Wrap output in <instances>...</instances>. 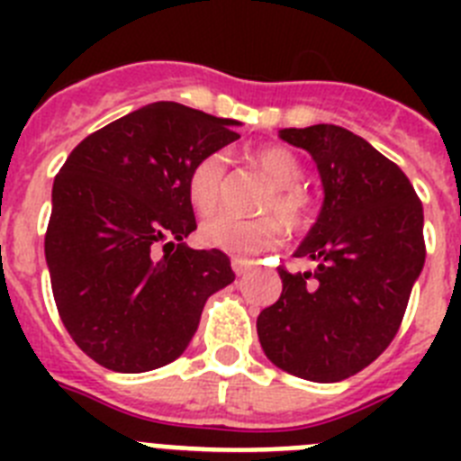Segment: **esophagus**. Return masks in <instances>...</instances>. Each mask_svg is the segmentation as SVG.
Listing matches in <instances>:
<instances>
[{
	"label": "esophagus",
	"mask_w": 461,
	"mask_h": 461,
	"mask_svg": "<svg viewBox=\"0 0 461 461\" xmlns=\"http://www.w3.org/2000/svg\"><path fill=\"white\" fill-rule=\"evenodd\" d=\"M230 266H233V272L238 276H242V275H247V272L251 270V267H254V260H247V258H233L230 260Z\"/></svg>",
	"instance_id": "obj_1"
}]
</instances>
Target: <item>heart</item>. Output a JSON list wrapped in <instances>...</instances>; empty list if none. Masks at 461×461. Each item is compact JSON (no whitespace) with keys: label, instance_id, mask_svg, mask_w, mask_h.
Listing matches in <instances>:
<instances>
[{"label":"heart","instance_id":"heart-1","mask_svg":"<svg viewBox=\"0 0 461 461\" xmlns=\"http://www.w3.org/2000/svg\"><path fill=\"white\" fill-rule=\"evenodd\" d=\"M251 164L275 186L260 212L275 214L286 228L303 226V221L307 219V195L297 189L304 173L295 154L279 145H267L251 154ZM223 177H226V157L221 152L207 154L191 168L186 191H189V201L198 214H210L217 210L219 201H221ZM278 222L270 217L258 219V221H242L230 214H217L203 223L201 238L205 244L226 251V254L254 256L272 249L281 242V224Z\"/></svg>","mask_w":461,"mask_h":461}]
</instances>
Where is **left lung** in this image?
Masks as SVG:
<instances>
[{"mask_svg":"<svg viewBox=\"0 0 461 461\" xmlns=\"http://www.w3.org/2000/svg\"><path fill=\"white\" fill-rule=\"evenodd\" d=\"M312 154L323 205L295 249L313 272L279 267L281 295L256 321L267 360L313 383L372 365L397 335L425 266L422 203L397 164L335 124L281 129Z\"/></svg>","mask_w":461,"mask_h":461,"instance_id":"obj_1","label":"left lung"}]
</instances>
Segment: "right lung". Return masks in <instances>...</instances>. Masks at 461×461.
Segmentation results:
<instances>
[{
    "mask_svg": "<svg viewBox=\"0 0 461 461\" xmlns=\"http://www.w3.org/2000/svg\"><path fill=\"white\" fill-rule=\"evenodd\" d=\"M240 122L173 101L142 105L85 138L52 185L46 263L73 341L105 369L177 360L207 297L235 279L219 249H191V168L238 140Z\"/></svg>",
    "mask_w": 461,
    "mask_h": 461,
    "instance_id": "add662e5",
    "label": "right lung"
}]
</instances>
